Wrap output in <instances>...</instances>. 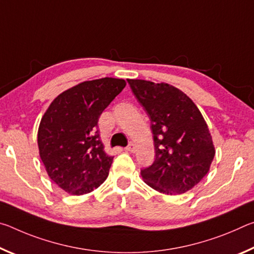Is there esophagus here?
Here are the masks:
<instances>
[{"instance_id":"obj_1","label":"esophagus","mask_w":254,"mask_h":254,"mask_svg":"<svg viewBox=\"0 0 254 254\" xmlns=\"http://www.w3.org/2000/svg\"><path fill=\"white\" fill-rule=\"evenodd\" d=\"M135 144L134 143H130L127 145V151H128V152H131V153H133L135 151Z\"/></svg>"}]
</instances>
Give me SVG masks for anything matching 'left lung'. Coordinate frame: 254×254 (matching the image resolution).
Masks as SVG:
<instances>
[{
  "instance_id": "1",
  "label": "left lung",
  "mask_w": 254,
  "mask_h": 254,
  "mask_svg": "<svg viewBox=\"0 0 254 254\" xmlns=\"http://www.w3.org/2000/svg\"><path fill=\"white\" fill-rule=\"evenodd\" d=\"M127 81L147 111L153 133L156 159L141 171L143 182L165 195L190 190L207 175L215 156L212 135L198 107L170 84Z\"/></svg>"
}]
</instances>
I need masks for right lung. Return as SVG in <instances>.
Returning a JSON list of instances; mask_svg holds the SVG:
<instances>
[{"label": "right lung", "mask_w": 254, "mask_h": 254, "mask_svg": "<svg viewBox=\"0 0 254 254\" xmlns=\"http://www.w3.org/2000/svg\"><path fill=\"white\" fill-rule=\"evenodd\" d=\"M126 85L113 77L83 81L59 94L41 118V161L49 178L68 194H88L109 176L113 156L105 152L97 122Z\"/></svg>", "instance_id": "right-lung-1"}]
</instances>
